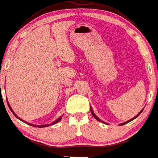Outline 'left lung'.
Wrapping results in <instances>:
<instances>
[{
  "label": "left lung",
  "mask_w": 158,
  "mask_h": 158,
  "mask_svg": "<svg viewBox=\"0 0 158 158\" xmlns=\"http://www.w3.org/2000/svg\"><path fill=\"white\" fill-rule=\"evenodd\" d=\"M143 110H144V109H142V110H140V111L139 112V113H138V114H136V115H135V117H133V118H131V119H129L128 121H126V122H124V123H120V124H119V125H120V126H121V125H124V124H126V123H129V122H131V120H133V119H135V118H137V117L139 116V115H140V114H141V112L143 111ZM90 111H91V114H92V115H93V116L94 117V118H96V119H97L98 121H100V122H102V123H105V122H104V121L101 120V119H100V118H98V117L97 115H96V114H94V111H93V109H92V107H91V106H90ZM106 124H107V123H106Z\"/></svg>",
  "instance_id": "obj_1"
}]
</instances>
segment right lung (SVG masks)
Here are the masks:
<instances>
[{
	"instance_id": "obj_1",
	"label": "right lung",
	"mask_w": 158,
	"mask_h": 158,
	"mask_svg": "<svg viewBox=\"0 0 158 158\" xmlns=\"http://www.w3.org/2000/svg\"><path fill=\"white\" fill-rule=\"evenodd\" d=\"M7 103H8V106H9V107H10V110H11L12 111V113H13V114H14V115H15V117H16V118H18V119H20L21 121H23V122H24V123H28V124L29 125H31V126H34V127H48V126H51V125H53V124H56V123H58V122H60V121L61 120V118H62V116H63V115H62V116H60V117H59L58 118H57V119H56V120L54 121V122H52V123H50V124H43V125H35V124H33V123H27V122H26V121H24L23 120V119H22V118H19V117L18 116V115H17L16 114H15V113H14V110H12V108H11V106H10V103H9V102H7Z\"/></svg>"
}]
</instances>
